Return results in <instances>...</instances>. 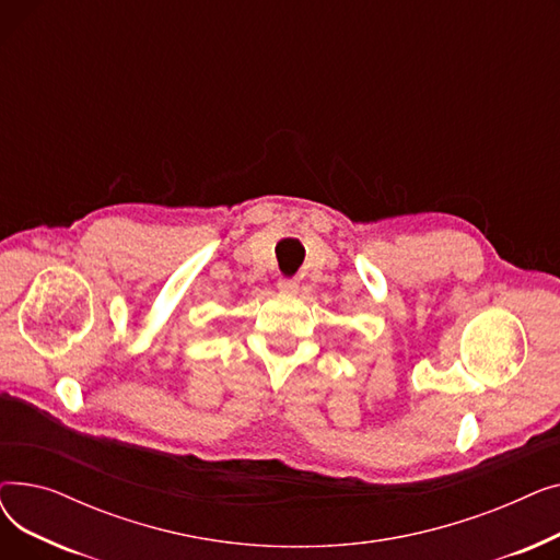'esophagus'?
Segmentation results:
<instances>
[{
  "mask_svg": "<svg viewBox=\"0 0 560 560\" xmlns=\"http://www.w3.org/2000/svg\"><path fill=\"white\" fill-rule=\"evenodd\" d=\"M277 288H279L281 292H298L300 281H298V279H285V277H281V279L277 281Z\"/></svg>",
  "mask_w": 560,
  "mask_h": 560,
  "instance_id": "1",
  "label": "esophagus"
}]
</instances>
